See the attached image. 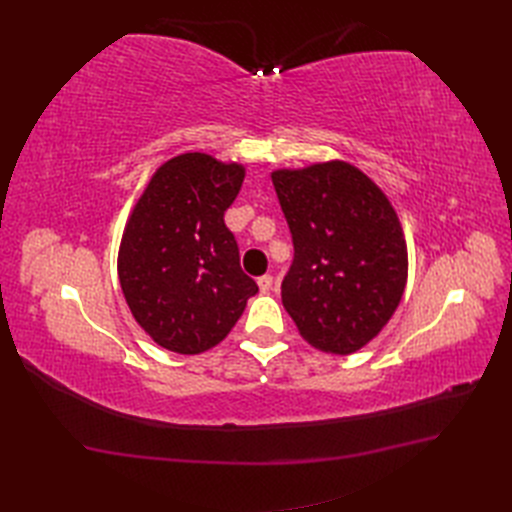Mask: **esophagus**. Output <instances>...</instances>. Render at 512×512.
Returning <instances> with one entry per match:
<instances>
[{
  "mask_svg": "<svg viewBox=\"0 0 512 512\" xmlns=\"http://www.w3.org/2000/svg\"><path fill=\"white\" fill-rule=\"evenodd\" d=\"M258 288L262 294H267L273 288V277L271 275H262L258 277Z\"/></svg>",
  "mask_w": 512,
  "mask_h": 512,
  "instance_id": "34e87169",
  "label": "esophagus"
}]
</instances>
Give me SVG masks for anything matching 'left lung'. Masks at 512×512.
<instances>
[{
    "label": "left lung",
    "mask_w": 512,
    "mask_h": 512,
    "mask_svg": "<svg viewBox=\"0 0 512 512\" xmlns=\"http://www.w3.org/2000/svg\"><path fill=\"white\" fill-rule=\"evenodd\" d=\"M292 232L282 303L309 346L352 354L391 320L408 245L391 200L356 166L331 160L271 173Z\"/></svg>",
    "instance_id": "1"
}]
</instances>
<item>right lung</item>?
I'll list each match as a JSON object with an SVG mask.
<instances>
[{"label": "right lung", "instance_id": "add662e5", "mask_svg": "<svg viewBox=\"0 0 512 512\" xmlns=\"http://www.w3.org/2000/svg\"><path fill=\"white\" fill-rule=\"evenodd\" d=\"M243 177L239 162L181 153L153 173L123 228V297L138 327L170 352L218 346L258 292L224 224Z\"/></svg>", "mask_w": 512, "mask_h": 512}]
</instances>
